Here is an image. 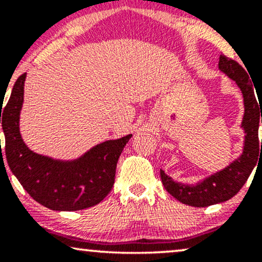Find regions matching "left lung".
<instances>
[{
	"label": "left lung",
	"instance_id": "8db88e82",
	"mask_svg": "<svg viewBox=\"0 0 262 262\" xmlns=\"http://www.w3.org/2000/svg\"><path fill=\"white\" fill-rule=\"evenodd\" d=\"M218 66L219 70L235 81L244 97L245 112L242 123V128L245 132L244 149L240 158L231 162L229 166L215 172L214 175H210L194 186L173 181L160 170L161 181L166 191L177 201L192 207H208L215 203L225 202L235 196L248 181L255 165L257 164V158L262 154V140L261 144L258 140L260 119L262 123V103L258 96L259 102H257L250 77L245 69L239 65V62L227 58L223 54L219 56Z\"/></svg>",
	"mask_w": 262,
	"mask_h": 262
}]
</instances>
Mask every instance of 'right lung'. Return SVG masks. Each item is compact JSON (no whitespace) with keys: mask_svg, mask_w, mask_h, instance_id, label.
Segmentation results:
<instances>
[{"mask_svg":"<svg viewBox=\"0 0 262 262\" xmlns=\"http://www.w3.org/2000/svg\"><path fill=\"white\" fill-rule=\"evenodd\" d=\"M26 75L18 77L7 104L0 110L8 166L29 196L47 208L80 210L96 206L112 189L117 162L132 134L103 141L71 161L32 151L19 132Z\"/></svg>","mask_w":262,"mask_h":262,"instance_id":"1","label":"right lung"}]
</instances>
